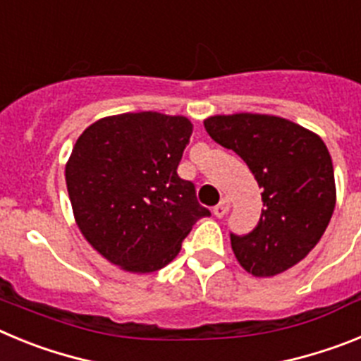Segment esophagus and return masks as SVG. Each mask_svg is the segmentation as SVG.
Segmentation results:
<instances>
[{
	"mask_svg": "<svg viewBox=\"0 0 361 361\" xmlns=\"http://www.w3.org/2000/svg\"><path fill=\"white\" fill-rule=\"evenodd\" d=\"M228 209H229V200L222 199L219 204H216L215 208H213V215L219 216V219H220V216H224L226 213H228Z\"/></svg>",
	"mask_w": 361,
	"mask_h": 361,
	"instance_id": "esophagus-1",
	"label": "esophagus"
}]
</instances>
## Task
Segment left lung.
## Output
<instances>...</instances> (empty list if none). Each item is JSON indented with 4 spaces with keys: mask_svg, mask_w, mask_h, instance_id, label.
Wrapping results in <instances>:
<instances>
[{
    "mask_svg": "<svg viewBox=\"0 0 361 361\" xmlns=\"http://www.w3.org/2000/svg\"><path fill=\"white\" fill-rule=\"evenodd\" d=\"M204 128L237 153L262 188L258 224L245 235L229 233L240 266L255 276H273L298 264L318 244L336 204L327 146L275 116H215L204 121Z\"/></svg>",
    "mask_w": 361,
    "mask_h": 361,
    "instance_id": "obj_1",
    "label": "left lung"
}]
</instances>
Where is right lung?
I'll use <instances>...</instances> for the list:
<instances>
[{"instance_id": "obj_1", "label": "right lung", "mask_w": 361, "mask_h": 361, "mask_svg": "<svg viewBox=\"0 0 361 361\" xmlns=\"http://www.w3.org/2000/svg\"><path fill=\"white\" fill-rule=\"evenodd\" d=\"M193 124L157 111L104 117L81 133L66 164L70 202L94 250L132 273L170 264L208 208L177 166Z\"/></svg>"}]
</instances>
